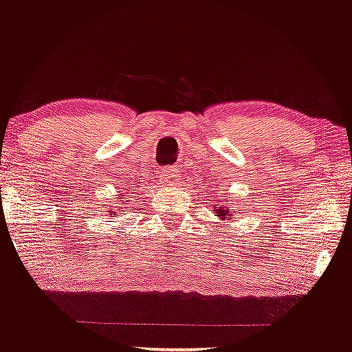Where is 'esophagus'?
I'll use <instances>...</instances> for the list:
<instances>
[{"instance_id": "obj_1", "label": "esophagus", "mask_w": 352, "mask_h": 352, "mask_svg": "<svg viewBox=\"0 0 352 352\" xmlns=\"http://www.w3.org/2000/svg\"><path fill=\"white\" fill-rule=\"evenodd\" d=\"M162 179L167 185H179L180 184V170L177 167H168L162 172Z\"/></svg>"}]
</instances>
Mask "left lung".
<instances>
[{
    "mask_svg": "<svg viewBox=\"0 0 352 352\" xmlns=\"http://www.w3.org/2000/svg\"><path fill=\"white\" fill-rule=\"evenodd\" d=\"M217 213H218V217H225V218H227V215L230 217V213L227 212V210H225L223 207H220V205L217 207Z\"/></svg>",
    "mask_w": 352,
    "mask_h": 352,
    "instance_id": "left-lung-1",
    "label": "left lung"
}]
</instances>
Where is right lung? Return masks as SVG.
<instances>
[{
    "label": "right lung",
    "instance_id": "add662e5",
    "mask_svg": "<svg viewBox=\"0 0 352 352\" xmlns=\"http://www.w3.org/2000/svg\"><path fill=\"white\" fill-rule=\"evenodd\" d=\"M107 215H111V212H109V213H107Z\"/></svg>",
    "mask_w": 352,
    "mask_h": 352
}]
</instances>
